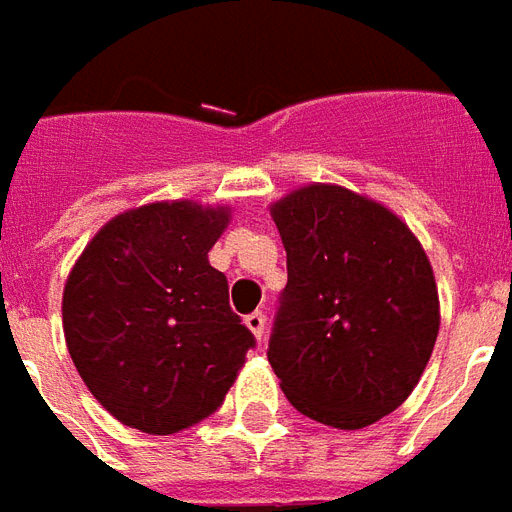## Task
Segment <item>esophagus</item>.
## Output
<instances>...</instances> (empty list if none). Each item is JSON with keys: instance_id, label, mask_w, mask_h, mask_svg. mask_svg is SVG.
Wrapping results in <instances>:
<instances>
[{"instance_id": "obj_1", "label": "esophagus", "mask_w": 512, "mask_h": 512, "mask_svg": "<svg viewBox=\"0 0 512 512\" xmlns=\"http://www.w3.org/2000/svg\"><path fill=\"white\" fill-rule=\"evenodd\" d=\"M245 324H248V330L256 335V341H264V330H267V319H264V313L253 311L245 316Z\"/></svg>"}]
</instances>
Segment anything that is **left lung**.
I'll return each instance as SVG.
<instances>
[{
	"mask_svg": "<svg viewBox=\"0 0 512 512\" xmlns=\"http://www.w3.org/2000/svg\"><path fill=\"white\" fill-rule=\"evenodd\" d=\"M289 281L270 335L283 395L316 423L357 431L404 404L439 333L434 270L404 220L341 185L270 207Z\"/></svg>",
	"mask_w": 512,
	"mask_h": 512,
	"instance_id": "8db88e82",
	"label": "left lung"
}]
</instances>
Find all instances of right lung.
I'll return each mask as SVG.
<instances>
[{
	"instance_id": "1",
	"label": "right lung",
	"mask_w": 512,
	"mask_h": 512,
	"mask_svg": "<svg viewBox=\"0 0 512 512\" xmlns=\"http://www.w3.org/2000/svg\"><path fill=\"white\" fill-rule=\"evenodd\" d=\"M229 218L196 201L122 212L67 275V352L119 423L160 436L196 425L223 404L256 346L207 259Z\"/></svg>"
}]
</instances>
